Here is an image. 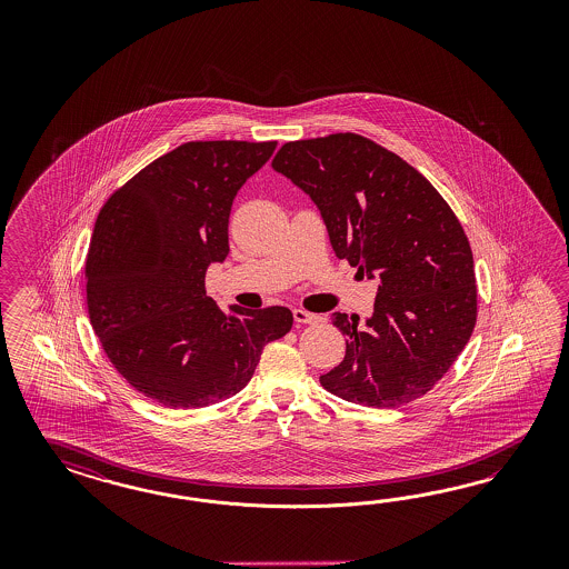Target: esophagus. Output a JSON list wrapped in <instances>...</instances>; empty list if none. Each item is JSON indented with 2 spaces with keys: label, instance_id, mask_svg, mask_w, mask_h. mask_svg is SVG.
<instances>
[{
  "label": "esophagus",
  "instance_id": "1",
  "mask_svg": "<svg viewBox=\"0 0 569 569\" xmlns=\"http://www.w3.org/2000/svg\"><path fill=\"white\" fill-rule=\"evenodd\" d=\"M293 321L298 326H315V323H321L323 319L319 315H312L309 310L293 309Z\"/></svg>",
  "mask_w": 569,
  "mask_h": 569
}]
</instances>
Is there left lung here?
I'll list each match as a JSON object with an SVG mask.
<instances>
[{
  "label": "left lung",
  "instance_id": "8db88e82",
  "mask_svg": "<svg viewBox=\"0 0 569 569\" xmlns=\"http://www.w3.org/2000/svg\"><path fill=\"white\" fill-rule=\"evenodd\" d=\"M271 164L321 210L336 257L379 279L365 326L359 315L331 317L346 355L321 386L376 409L430 392L478 319L473 254L452 208L409 162L357 133L288 141Z\"/></svg>",
  "mask_w": 569,
  "mask_h": 569
}]
</instances>
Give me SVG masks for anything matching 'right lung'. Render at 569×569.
<instances>
[{"label":"right lung","instance_id":"right-lung-1","mask_svg":"<svg viewBox=\"0 0 569 569\" xmlns=\"http://www.w3.org/2000/svg\"><path fill=\"white\" fill-rule=\"evenodd\" d=\"M277 141H188L114 191L86 260L87 310L112 367L169 409L238 395L262 348L292 329L286 307L229 312L207 296V269L229 252L233 198Z\"/></svg>","mask_w":569,"mask_h":569}]
</instances>
